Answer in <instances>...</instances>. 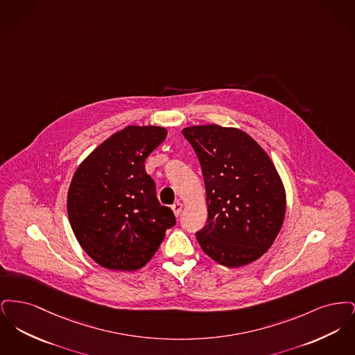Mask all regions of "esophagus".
I'll list each match as a JSON object with an SVG mask.
<instances>
[{"instance_id":"esophagus-1","label":"esophagus","mask_w":355,"mask_h":355,"mask_svg":"<svg viewBox=\"0 0 355 355\" xmlns=\"http://www.w3.org/2000/svg\"><path fill=\"white\" fill-rule=\"evenodd\" d=\"M171 210H173V213H174V216L175 217H178L180 214H181V211H182V203L177 202L174 203L173 206H171Z\"/></svg>"}]
</instances>
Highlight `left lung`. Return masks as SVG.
Returning <instances> with one entry per match:
<instances>
[{
	"mask_svg": "<svg viewBox=\"0 0 355 355\" xmlns=\"http://www.w3.org/2000/svg\"><path fill=\"white\" fill-rule=\"evenodd\" d=\"M182 135L202 168L207 225L197 241L227 268L249 265L270 249L286 213V190L269 154L238 128L189 126Z\"/></svg>",
	"mask_w": 355,
	"mask_h": 355,
	"instance_id": "obj_1",
	"label": "left lung"
}]
</instances>
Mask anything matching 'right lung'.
Masks as SVG:
<instances>
[{
	"label": "right lung",
	"mask_w": 355,
	"mask_h": 355,
	"mask_svg": "<svg viewBox=\"0 0 355 355\" xmlns=\"http://www.w3.org/2000/svg\"><path fill=\"white\" fill-rule=\"evenodd\" d=\"M166 135L162 126H126L98 145L73 174L70 226L85 253L105 269L144 268L175 225L145 170L146 158Z\"/></svg>",
	"instance_id": "right-lung-1"
}]
</instances>
